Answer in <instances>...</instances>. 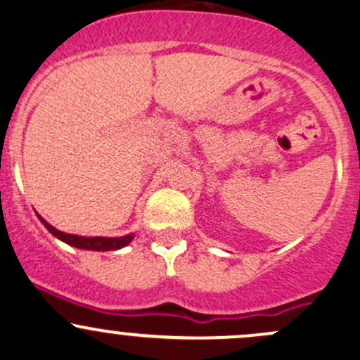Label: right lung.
<instances>
[{
    "label": "right lung",
    "instance_id": "obj_1",
    "mask_svg": "<svg viewBox=\"0 0 360 360\" xmlns=\"http://www.w3.org/2000/svg\"><path fill=\"white\" fill-rule=\"evenodd\" d=\"M39 220L44 224V227L54 238H58L63 243L70 244V246L78 248V250H90V251H116L121 250V248L128 246L131 243L135 236L128 234V236H122V238H84V236H75V234H66V232L58 231L54 229L53 225L47 224L41 215H37Z\"/></svg>",
    "mask_w": 360,
    "mask_h": 360
}]
</instances>
